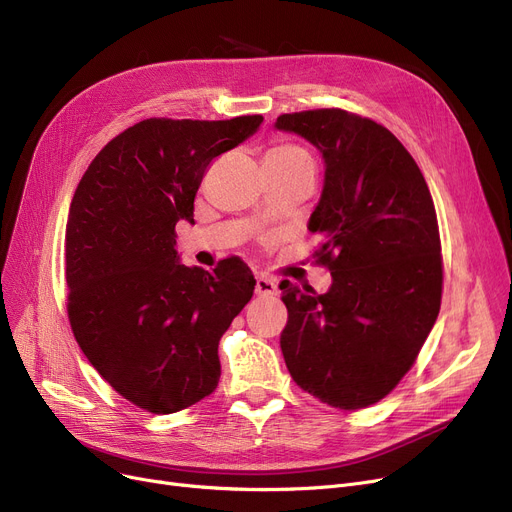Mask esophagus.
I'll list each match as a JSON object with an SVG mask.
<instances>
[{
    "mask_svg": "<svg viewBox=\"0 0 512 512\" xmlns=\"http://www.w3.org/2000/svg\"><path fill=\"white\" fill-rule=\"evenodd\" d=\"M255 294H257V297H276L278 286L270 278L257 276V280H255Z\"/></svg>",
    "mask_w": 512,
    "mask_h": 512,
    "instance_id": "34e87169",
    "label": "esophagus"
}]
</instances>
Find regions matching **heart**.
I'll return each instance as SVG.
<instances>
[{
    "label": "heart",
    "mask_w": 512,
    "mask_h": 512,
    "mask_svg": "<svg viewBox=\"0 0 512 512\" xmlns=\"http://www.w3.org/2000/svg\"><path fill=\"white\" fill-rule=\"evenodd\" d=\"M265 159H278V161H299V159H311V155L299 147V145H292V143H278L274 147L267 149Z\"/></svg>",
    "instance_id": "b5f03b06"
}]
</instances>
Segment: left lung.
<instances>
[{
    "label": "left lung",
    "mask_w": 512,
    "mask_h": 512,
    "mask_svg": "<svg viewBox=\"0 0 512 512\" xmlns=\"http://www.w3.org/2000/svg\"><path fill=\"white\" fill-rule=\"evenodd\" d=\"M324 157V191L309 218L328 292L284 280L280 346L305 392L355 411L390 394L413 367L442 301L436 207L411 153L382 124L338 110L282 114Z\"/></svg>",
    "instance_id": "left-lung-1"
}]
</instances>
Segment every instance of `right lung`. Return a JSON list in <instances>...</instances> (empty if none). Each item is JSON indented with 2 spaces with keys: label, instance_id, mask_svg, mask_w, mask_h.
Wrapping results in <instances>:
<instances>
[{
  "label": "right lung",
  "instance_id": "add662e5",
  "mask_svg": "<svg viewBox=\"0 0 512 512\" xmlns=\"http://www.w3.org/2000/svg\"><path fill=\"white\" fill-rule=\"evenodd\" d=\"M263 116L149 118L91 161L66 224L68 319L101 378L132 405L170 415L220 382L218 344L255 290L247 263L186 267L176 224L195 222L211 159L234 149Z\"/></svg>",
  "mask_w": 512,
  "mask_h": 512
}]
</instances>
